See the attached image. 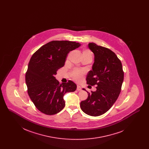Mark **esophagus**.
Instances as JSON below:
<instances>
[{"label":"esophagus","mask_w":149,"mask_h":149,"mask_svg":"<svg viewBox=\"0 0 149 149\" xmlns=\"http://www.w3.org/2000/svg\"><path fill=\"white\" fill-rule=\"evenodd\" d=\"M77 89V91H80L81 90V86H80L79 85H78Z\"/></svg>","instance_id":"obj_1"}]
</instances>
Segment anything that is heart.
Listing matches in <instances>:
<instances>
[{
	"instance_id": "obj_1",
	"label": "heart",
	"mask_w": 149,
	"mask_h": 149,
	"mask_svg": "<svg viewBox=\"0 0 149 149\" xmlns=\"http://www.w3.org/2000/svg\"><path fill=\"white\" fill-rule=\"evenodd\" d=\"M83 57L92 58V52H91V50L88 49H84L83 51ZM84 74V72L83 70L79 69L78 68H75L71 71V76L72 78L77 81L80 80Z\"/></svg>"
}]
</instances>
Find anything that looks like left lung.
<instances>
[{
    "instance_id": "obj_1",
    "label": "left lung",
    "mask_w": 149,
    "mask_h": 149,
    "mask_svg": "<svg viewBox=\"0 0 149 149\" xmlns=\"http://www.w3.org/2000/svg\"><path fill=\"white\" fill-rule=\"evenodd\" d=\"M88 47L94 55V63L86 75V83L97 86L96 91L87 92L88 98L81 102L80 108L85 113L95 117L107 112L118 98L124 72L120 60L112 51L93 42Z\"/></svg>"
}]
</instances>
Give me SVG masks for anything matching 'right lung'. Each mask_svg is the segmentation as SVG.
Returning <instances> with one entry per match:
<instances>
[{"mask_svg": "<svg viewBox=\"0 0 149 149\" xmlns=\"http://www.w3.org/2000/svg\"><path fill=\"white\" fill-rule=\"evenodd\" d=\"M80 46L69 41H52L36 51L31 57L26 83L29 98L42 113L53 115L65 107L63 97L67 92H74L77 85L71 80L60 84L55 78L57 71L63 67L70 51Z\"/></svg>", "mask_w": 149, "mask_h": 149, "instance_id": "add662e5", "label": "right lung"}]
</instances>
